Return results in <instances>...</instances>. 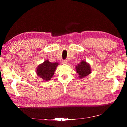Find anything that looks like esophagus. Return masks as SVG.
Here are the masks:
<instances>
[{"mask_svg":"<svg viewBox=\"0 0 127 127\" xmlns=\"http://www.w3.org/2000/svg\"><path fill=\"white\" fill-rule=\"evenodd\" d=\"M68 62L66 60V61H62V63H63V64H68Z\"/></svg>","mask_w":127,"mask_h":127,"instance_id":"1","label":"esophagus"}]
</instances>
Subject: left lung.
Wrapping results in <instances>:
<instances>
[{
	"instance_id": "obj_1",
	"label": "left lung",
	"mask_w": 127,
	"mask_h": 127,
	"mask_svg": "<svg viewBox=\"0 0 127 127\" xmlns=\"http://www.w3.org/2000/svg\"><path fill=\"white\" fill-rule=\"evenodd\" d=\"M76 73L78 74L79 78L82 79L91 74V68L90 64L86 61H82L76 66Z\"/></svg>"
}]
</instances>
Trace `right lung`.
I'll return each mask as SVG.
<instances>
[{"mask_svg":"<svg viewBox=\"0 0 127 127\" xmlns=\"http://www.w3.org/2000/svg\"><path fill=\"white\" fill-rule=\"evenodd\" d=\"M59 63L57 62L51 63L48 60H45L42 63L38 65L36 68V74L45 81L50 80L54 74V72Z\"/></svg>","mask_w":127,"mask_h":127,"instance_id":"right-lung-1","label":"right lung"}]
</instances>
